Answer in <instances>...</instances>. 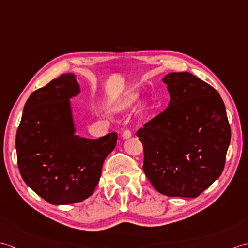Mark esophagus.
Listing matches in <instances>:
<instances>
[{"label":"esophagus","instance_id":"esophagus-1","mask_svg":"<svg viewBox=\"0 0 248 248\" xmlns=\"http://www.w3.org/2000/svg\"><path fill=\"white\" fill-rule=\"evenodd\" d=\"M131 136H132L131 130H129V129L124 130V132H123V137H124V138H129V137H131Z\"/></svg>","mask_w":248,"mask_h":248}]
</instances>
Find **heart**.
Here are the masks:
<instances>
[{"label":"heart","mask_w":248,"mask_h":248,"mask_svg":"<svg viewBox=\"0 0 248 248\" xmlns=\"http://www.w3.org/2000/svg\"><path fill=\"white\" fill-rule=\"evenodd\" d=\"M136 100V96L135 95H129V96H126L124 99L120 102V105H119V108H128V107H130L132 103H133L134 101Z\"/></svg>","instance_id":"heart-1"}]
</instances>
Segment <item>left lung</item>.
Returning a JSON list of instances; mask_svg holds the SVG:
<instances>
[{
    "label": "left lung",
    "instance_id": "obj_1",
    "mask_svg": "<svg viewBox=\"0 0 248 248\" xmlns=\"http://www.w3.org/2000/svg\"><path fill=\"white\" fill-rule=\"evenodd\" d=\"M171 100L138 129L142 169L167 197L197 198L222 174L230 143L225 105L217 91L194 75L164 78Z\"/></svg>",
    "mask_w": 248,
    "mask_h": 248
}]
</instances>
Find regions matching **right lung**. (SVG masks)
<instances>
[{"label": "right lung", "instance_id": "add662e5", "mask_svg": "<svg viewBox=\"0 0 248 248\" xmlns=\"http://www.w3.org/2000/svg\"><path fill=\"white\" fill-rule=\"evenodd\" d=\"M79 93L72 74L36 90L28 98L16 136V159L28 187L54 205L82 202L99 183L117 134L97 140L74 134L70 99Z\"/></svg>", "mask_w": 248, "mask_h": 248}]
</instances>
